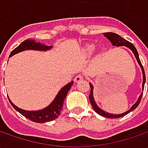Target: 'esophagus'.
Wrapping results in <instances>:
<instances>
[{"mask_svg": "<svg viewBox=\"0 0 148 148\" xmlns=\"http://www.w3.org/2000/svg\"><path fill=\"white\" fill-rule=\"evenodd\" d=\"M83 80V77L82 76H81V75H78L77 77L74 78V82L76 83L79 82H81V81H82Z\"/></svg>", "mask_w": 148, "mask_h": 148, "instance_id": "34e87169", "label": "esophagus"}]
</instances>
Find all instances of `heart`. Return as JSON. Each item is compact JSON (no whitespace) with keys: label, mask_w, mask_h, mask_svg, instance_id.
<instances>
[{"label":"heart","mask_w":148,"mask_h":148,"mask_svg":"<svg viewBox=\"0 0 148 148\" xmlns=\"http://www.w3.org/2000/svg\"><path fill=\"white\" fill-rule=\"evenodd\" d=\"M93 51H94V46H92V45H88V46H86L84 49V53H85V54L92 53Z\"/></svg>","instance_id":"heart-1"}]
</instances>
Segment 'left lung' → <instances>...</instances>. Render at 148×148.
<instances>
[{"mask_svg":"<svg viewBox=\"0 0 148 148\" xmlns=\"http://www.w3.org/2000/svg\"><path fill=\"white\" fill-rule=\"evenodd\" d=\"M104 35H105V37L107 38L110 41V43H112V45L113 46H116V47H121V46H125V47H127L128 49H130L133 53H134V56H135V58H136V59L138 61V63L139 64L140 67H141V69H142V72H143V90H144V84L146 82V76H145V71H144V69H143V66L142 65V63H141V61L139 59V56H138V51H137V49L134 46V44L133 43H131L130 42H128L127 41L126 39H124V38H123L121 36H119V34H114V33H104ZM90 84V95H89V99H90V104H91V106L93 107V109H94V110L99 114V115H101V116L105 117V118H113V119H116V118H120V117H123L124 115H126V114H129L131 111H133L134 110H135L138 105H139L140 101H141V99H142V96H143V92H142L141 95H139V97H138V100L136 101V103L134 104L128 111H126V112H124V113H123V114H110V113H107V112H105L103 110H101L100 108H99V106L97 105V104L95 103V100L94 99V95H93V90H94V86H93V85L91 84V83H89Z\"/></svg>","mask_w":148,"mask_h":148,"instance_id":"1","label":"left lung"}]
</instances>
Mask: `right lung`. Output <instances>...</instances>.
<instances>
[{
    "label": "right lung",
    "instance_id": "add662e5",
    "mask_svg": "<svg viewBox=\"0 0 148 148\" xmlns=\"http://www.w3.org/2000/svg\"><path fill=\"white\" fill-rule=\"evenodd\" d=\"M52 48H53V46H47L44 43H37L34 39H27V40H25L24 42H22L17 48H15L10 53V58L12 57L14 54L19 53L20 52H23L25 50L48 51V50H50ZM72 85H73V82L71 81V82H69L66 86H64L58 91V93L56 95L55 99L52 101V103L49 106H47L46 108H44L43 110H22L19 107H17L15 105H14L10 99H9V101L15 110H17L23 116L29 119V120H31L33 122L43 123L53 121L54 119H56L60 114L61 111L62 110V105H63L64 99H66V95L68 93V91L70 90Z\"/></svg>",
    "mask_w": 148,
    "mask_h": 148
}]
</instances>
